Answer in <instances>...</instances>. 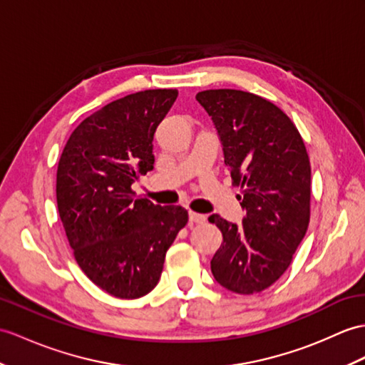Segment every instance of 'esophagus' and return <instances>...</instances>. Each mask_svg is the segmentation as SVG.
Masks as SVG:
<instances>
[{
	"label": "esophagus",
	"instance_id": "1",
	"mask_svg": "<svg viewBox=\"0 0 365 365\" xmlns=\"http://www.w3.org/2000/svg\"><path fill=\"white\" fill-rule=\"evenodd\" d=\"M207 216L205 215H200V213H194V211H190V221L194 224H202L205 222Z\"/></svg>",
	"mask_w": 365,
	"mask_h": 365
}]
</instances>
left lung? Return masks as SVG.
Listing matches in <instances>:
<instances>
[{
  "label": "left lung",
  "instance_id": "obj_1",
  "mask_svg": "<svg viewBox=\"0 0 365 365\" xmlns=\"http://www.w3.org/2000/svg\"><path fill=\"white\" fill-rule=\"evenodd\" d=\"M222 143L224 162L245 210L242 225L211 215L222 244L211 272L225 289L250 295L289 267L309 224L311 165L297 127L270 101L241 90L196 95Z\"/></svg>",
  "mask_w": 365,
  "mask_h": 365
}]
</instances>
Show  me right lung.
Segmentation results:
<instances>
[{"label":"right lung","instance_id":"obj_1","mask_svg":"<svg viewBox=\"0 0 365 365\" xmlns=\"http://www.w3.org/2000/svg\"><path fill=\"white\" fill-rule=\"evenodd\" d=\"M179 91L144 90L104 106L68 138L57 166V208L82 272L107 294L138 299L157 286L166 250L188 222L132 185L154 169V133Z\"/></svg>","mask_w":365,"mask_h":365}]
</instances>
